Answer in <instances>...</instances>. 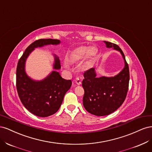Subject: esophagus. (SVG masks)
<instances>
[{
  "label": "esophagus",
  "instance_id": "esophagus-1",
  "mask_svg": "<svg viewBox=\"0 0 152 152\" xmlns=\"http://www.w3.org/2000/svg\"><path fill=\"white\" fill-rule=\"evenodd\" d=\"M75 84L78 86H80L82 84V81L79 79V78H77V79L75 80Z\"/></svg>",
  "mask_w": 152,
  "mask_h": 152
}]
</instances>
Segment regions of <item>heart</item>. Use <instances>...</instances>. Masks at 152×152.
<instances>
[{"instance_id":"1","label":"heart","mask_w":152,"mask_h":152,"mask_svg":"<svg viewBox=\"0 0 152 152\" xmlns=\"http://www.w3.org/2000/svg\"><path fill=\"white\" fill-rule=\"evenodd\" d=\"M98 49L94 46L80 45L73 49L65 58L69 63H77L84 59V65L86 68L91 67L97 56Z\"/></svg>"}]
</instances>
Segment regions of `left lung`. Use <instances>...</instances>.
<instances>
[{
  "mask_svg": "<svg viewBox=\"0 0 152 152\" xmlns=\"http://www.w3.org/2000/svg\"><path fill=\"white\" fill-rule=\"evenodd\" d=\"M107 48H112L122 55L124 67L113 77H97L95 69L91 68L84 73L82 87L84 89L83 105L90 113L105 116L114 112L124 103L127 93L129 70L122 49L117 45L103 41Z\"/></svg>",
  "mask_w": 152,
  "mask_h": 152,
  "instance_id": "8db88e82",
  "label": "left lung"
}]
</instances>
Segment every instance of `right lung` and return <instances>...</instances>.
Listing matches in <instances>:
<instances>
[{"mask_svg":"<svg viewBox=\"0 0 152 152\" xmlns=\"http://www.w3.org/2000/svg\"><path fill=\"white\" fill-rule=\"evenodd\" d=\"M57 39H39L26 49L18 63L16 69V88L18 96L24 107L30 112L40 117L54 114L60 108L64 96L70 89L71 80H65L57 71L61 68L60 61L53 54V70L42 80H35L29 77L25 70V64L29 55L35 48L48 45H58Z\"/></svg>","mask_w":152,"mask_h":152,"instance_id":"1","label":"right lung"}]
</instances>
